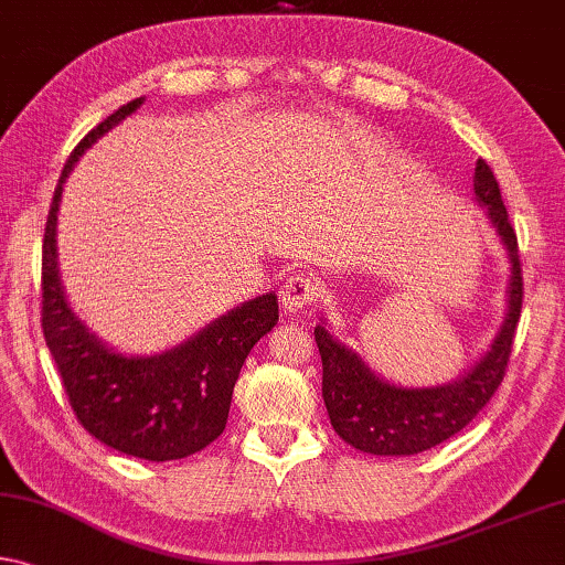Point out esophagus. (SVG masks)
<instances>
[{
    "label": "esophagus",
    "instance_id": "obj_1",
    "mask_svg": "<svg viewBox=\"0 0 565 565\" xmlns=\"http://www.w3.org/2000/svg\"><path fill=\"white\" fill-rule=\"evenodd\" d=\"M317 297H319V286L309 274H291L279 291L281 307L284 311H289V315L311 307V303L317 301Z\"/></svg>",
    "mask_w": 565,
    "mask_h": 565
}]
</instances>
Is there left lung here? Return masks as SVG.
<instances>
[{
    "instance_id": "8db88e82",
    "label": "left lung",
    "mask_w": 565,
    "mask_h": 565,
    "mask_svg": "<svg viewBox=\"0 0 565 565\" xmlns=\"http://www.w3.org/2000/svg\"><path fill=\"white\" fill-rule=\"evenodd\" d=\"M478 201L488 209L492 226L508 248L513 276L508 286V317L490 352L465 374L445 387L407 390L374 377L352 349L331 339L324 327L315 329L321 354V397L331 427L356 450L372 455H417L450 440L495 395L505 377L510 349L523 307V268L518 256V236L510 226L500 185L486 160L476 166Z\"/></svg>"
}]
</instances>
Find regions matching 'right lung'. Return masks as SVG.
<instances>
[{
    "instance_id": "obj_1",
    "label": "right lung",
    "mask_w": 565,
    "mask_h": 565,
    "mask_svg": "<svg viewBox=\"0 0 565 565\" xmlns=\"http://www.w3.org/2000/svg\"><path fill=\"white\" fill-rule=\"evenodd\" d=\"M140 103L142 97L107 115L62 168L42 238V331L79 425L113 450L168 462L203 450L226 429L241 366L258 339L276 327L279 303L274 294H264L158 356L113 352L67 307L55 244L62 183L85 148Z\"/></svg>"
}]
</instances>
